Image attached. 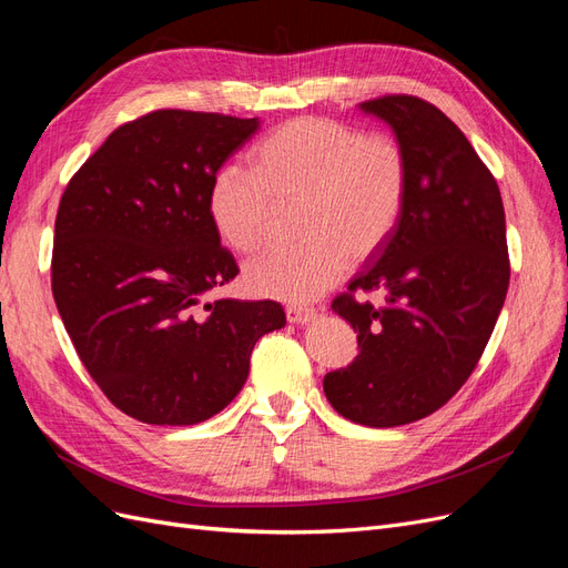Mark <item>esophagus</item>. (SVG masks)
I'll list each match as a JSON object with an SVG mask.
<instances>
[{
    "label": "esophagus",
    "mask_w": 568,
    "mask_h": 568,
    "mask_svg": "<svg viewBox=\"0 0 568 568\" xmlns=\"http://www.w3.org/2000/svg\"><path fill=\"white\" fill-rule=\"evenodd\" d=\"M315 311L313 307H286V320L291 322V324H311L313 320H315Z\"/></svg>",
    "instance_id": "34e87169"
}]
</instances>
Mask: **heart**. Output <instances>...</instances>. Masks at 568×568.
<instances>
[{
  "label": "heart",
  "mask_w": 568,
  "mask_h": 568,
  "mask_svg": "<svg viewBox=\"0 0 568 568\" xmlns=\"http://www.w3.org/2000/svg\"><path fill=\"white\" fill-rule=\"evenodd\" d=\"M409 186L403 146L336 120L296 118L253 151V170L227 163L209 192L215 230L236 251L267 242L280 201L303 199L298 227L311 239L274 246L246 265L257 296L305 303L332 288L351 255L379 251L398 227Z\"/></svg>",
  "instance_id": "1"
}]
</instances>
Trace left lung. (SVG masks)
Returning a JSON list of instances; mask_svg holds the SVG:
<instances>
[{"label":"left lung","mask_w":568,"mask_h":568,"mask_svg":"<svg viewBox=\"0 0 568 568\" xmlns=\"http://www.w3.org/2000/svg\"><path fill=\"white\" fill-rule=\"evenodd\" d=\"M359 111L393 130L409 186L398 227L348 284L387 303H332L359 355L324 376V395L341 417L390 428L432 415L469 379L505 305L507 230L495 178L448 115L407 94Z\"/></svg>","instance_id":"obj_1"}]
</instances>
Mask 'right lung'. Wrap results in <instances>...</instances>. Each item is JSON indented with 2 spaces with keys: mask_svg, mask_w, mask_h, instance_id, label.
<instances>
[{
  "mask_svg": "<svg viewBox=\"0 0 568 568\" xmlns=\"http://www.w3.org/2000/svg\"><path fill=\"white\" fill-rule=\"evenodd\" d=\"M257 128V118L153 111L118 128L61 196L59 315L97 386L144 424L217 415L244 388L255 341L286 324L274 301L203 303L239 274L209 211L211 184Z\"/></svg>",
  "mask_w": 568,
  "mask_h": 568,
  "instance_id": "obj_1",
  "label": "right lung"
}]
</instances>
